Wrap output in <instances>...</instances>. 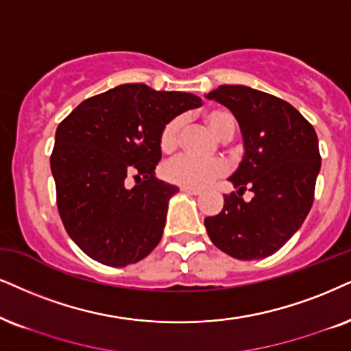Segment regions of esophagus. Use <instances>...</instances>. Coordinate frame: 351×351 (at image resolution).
<instances>
[{"label": "esophagus", "instance_id": "34e87169", "mask_svg": "<svg viewBox=\"0 0 351 351\" xmlns=\"http://www.w3.org/2000/svg\"><path fill=\"white\" fill-rule=\"evenodd\" d=\"M183 193H188V194H193V196H199L201 194V189H194V188H181Z\"/></svg>", "mask_w": 351, "mask_h": 351}]
</instances>
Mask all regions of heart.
Segmentation results:
<instances>
[{
	"mask_svg": "<svg viewBox=\"0 0 351 351\" xmlns=\"http://www.w3.org/2000/svg\"><path fill=\"white\" fill-rule=\"evenodd\" d=\"M204 119L214 134L221 141H230L237 132V118L225 108H212L204 113ZM183 118L175 117L162 128L158 145L163 152H173L180 144ZM163 178L181 188H206L227 173V163L220 158L214 160H197L189 155L173 158L162 168Z\"/></svg>",
	"mask_w": 351,
	"mask_h": 351,
	"instance_id": "b5f03b06",
	"label": "heart"
}]
</instances>
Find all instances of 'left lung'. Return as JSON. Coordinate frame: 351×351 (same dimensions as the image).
<instances>
[{
    "label": "left lung",
    "mask_w": 351,
    "mask_h": 351,
    "mask_svg": "<svg viewBox=\"0 0 351 351\" xmlns=\"http://www.w3.org/2000/svg\"><path fill=\"white\" fill-rule=\"evenodd\" d=\"M207 99L234 114L245 157L230 176L237 193L225 194L220 214L204 225L212 243L241 261L277 252L303 225L321 170L317 136L295 106L246 86H220ZM250 187L255 197L242 201Z\"/></svg>",
    "instance_id": "obj_1"
}]
</instances>
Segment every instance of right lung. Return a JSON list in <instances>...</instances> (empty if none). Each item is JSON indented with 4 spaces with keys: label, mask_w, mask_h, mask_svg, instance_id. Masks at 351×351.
<instances>
[{
    "label": "right lung",
    "mask_w": 351,
    "mask_h": 351,
    "mask_svg": "<svg viewBox=\"0 0 351 351\" xmlns=\"http://www.w3.org/2000/svg\"><path fill=\"white\" fill-rule=\"evenodd\" d=\"M199 105L188 92L123 84L84 100L60 123L50 157L56 206L88 257L124 267L160 243L178 188L155 178L158 137L167 121ZM130 176L136 180L132 189L125 184Z\"/></svg>",
    "instance_id": "1"
}]
</instances>
